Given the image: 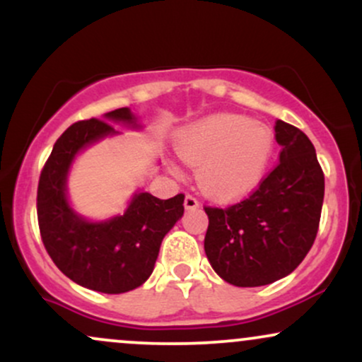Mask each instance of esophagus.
I'll return each mask as SVG.
<instances>
[{"instance_id":"esophagus-1","label":"esophagus","mask_w":362,"mask_h":362,"mask_svg":"<svg viewBox=\"0 0 362 362\" xmlns=\"http://www.w3.org/2000/svg\"><path fill=\"white\" fill-rule=\"evenodd\" d=\"M184 206L187 211H192V209H197L199 207V201L194 197V195H185V201H184Z\"/></svg>"}]
</instances>
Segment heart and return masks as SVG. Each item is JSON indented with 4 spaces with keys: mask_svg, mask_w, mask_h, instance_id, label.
Here are the masks:
<instances>
[{
    "mask_svg": "<svg viewBox=\"0 0 362 362\" xmlns=\"http://www.w3.org/2000/svg\"><path fill=\"white\" fill-rule=\"evenodd\" d=\"M276 139L272 129L238 114H216L187 127L177 143L185 163L197 167V184L216 201L250 194L267 172Z\"/></svg>",
    "mask_w": 362,
    "mask_h": 362,
    "instance_id": "obj_1",
    "label": "heart"
}]
</instances>
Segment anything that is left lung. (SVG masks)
<instances>
[{"label":"left lung","mask_w":362,"mask_h":362,"mask_svg":"<svg viewBox=\"0 0 362 362\" xmlns=\"http://www.w3.org/2000/svg\"><path fill=\"white\" fill-rule=\"evenodd\" d=\"M279 163L243 201L204 206L207 259L238 288L276 282L301 264L317 238L325 177L308 136L276 120Z\"/></svg>","instance_id":"obj_1"}]
</instances>
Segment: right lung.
I'll return each instance as SVG.
<instances>
[{"label":"right lung","instance_id":"obj_1","mask_svg":"<svg viewBox=\"0 0 362 362\" xmlns=\"http://www.w3.org/2000/svg\"><path fill=\"white\" fill-rule=\"evenodd\" d=\"M105 119L136 126L127 107L109 112ZM107 120H78L56 141L40 172L37 219L45 250L66 277L98 293L120 294L151 276L161 240L184 214L185 195L165 201L139 192L126 213L105 223H88L74 214L64 192L69 165L86 144L115 134Z\"/></svg>","mask_w":362,"mask_h":362}]
</instances>
